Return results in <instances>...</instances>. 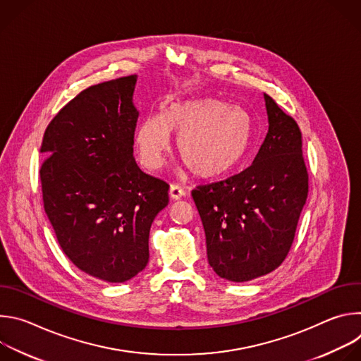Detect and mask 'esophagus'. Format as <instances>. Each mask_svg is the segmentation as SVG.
I'll return each mask as SVG.
<instances>
[{
  "mask_svg": "<svg viewBox=\"0 0 361 361\" xmlns=\"http://www.w3.org/2000/svg\"><path fill=\"white\" fill-rule=\"evenodd\" d=\"M170 198L171 200H180L183 195H184V190L180 187V185H177V184H173L171 187H170Z\"/></svg>",
  "mask_w": 361,
  "mask_h": 361,
  "instance_id": "esophagus-1",
  "label": "esophagus"
}]
</instances>
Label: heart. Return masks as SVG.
<instances>
[{
	"label": "heart",
	"mask_w": 361,
	"mask_h": 361,
	"mask_svg": "<svg viewBox=\"0 0 361 361\" xmlns=\"http://www.w3.org/2000/svg\"><path fill=\"white\" fill-rule=\"evenodd\" d=\"M252 118L241 107L217 98H192L170 104L163 116H147L135 131L141 164L160 170L177 138L180 157L202 180L230 174L245 159L252 141Z\"/></svg>",
	"instance_id": "b5f03b06"
}]
</instances>
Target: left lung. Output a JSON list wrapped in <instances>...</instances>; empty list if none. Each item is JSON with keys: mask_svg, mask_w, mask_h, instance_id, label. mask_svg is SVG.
<instances>
[{"mask_svg": "<svg viewBox=\"0 0 361 361\" xmlns=\"http://www.w3.org/2000/svg\"><path fill=\"white\" fill-rule=\"evenodd\" d=\"M264 102L269 130L251 166L192 190L209 264L234 283L266 276L284 262L308 192L301 131L270 95Z\"/></svg>", "mask_w": 361, "mask_h": 361, "instance_id": "left-lung-1", "label": "left lung"}]
</instances>
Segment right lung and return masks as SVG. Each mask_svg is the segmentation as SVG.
<instances>
[{
    "mask_svg": "<svg viewBox=\"0 0 361 361\" xmlns=\"http://www.w3.org/2000/svg\"><path fill=\"white\" fill-rule=\"evenodd\" d=\"M137 75L81 91L44 133L39 170L47 217L84 273L124 283L148 263V235L169 184L134 160Z\"/></svg>",
    "mask_w": 361,
    "mask_h": 361,
    "instance_id": "1",
    "label": "right lung"
}]
</instances>
